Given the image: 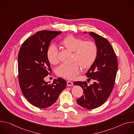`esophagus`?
<instances>
[{"label":"esophagus","instance_id":"obj_1","mask_svg":"<svg viewBox=\"0 0 134 134\" xmlns=\"http://www.w3.org/2000/svg\"><path fill=\"white\" fill-rule=\"evenodd\" d=\"M67 86H72L73 85V83L72 82H71V81H68L67 82Z\"/></svg>","mask_w":134,"mask_h":134}]
</instances>
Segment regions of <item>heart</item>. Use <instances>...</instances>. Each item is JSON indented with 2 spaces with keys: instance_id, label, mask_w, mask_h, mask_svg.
Listing matches in <instances>:
<instances>
[{
  "instance_id": "1",
  "label": "heart",
  "mask_w": 134,
  "mask_h": 134,
  "mask_svg": "<svg viewBox=\"0 0 134 134\" xmlns=\"http://www.w3.org/2000/svg\"><path fill=\"white\" fill-rule=\"evenodd\" d=\"M60 43L64 48L73 52L72 61L74 63L63 64L57 68L56 74L59 77L71 80L80 72V66L84 69L89 68L97 58L98 47L93 41H84L81 38L69 35L64 38ZM47 56L50 64H58V50L55 46L48 48Z\"/></svg>"
}]
</instances>
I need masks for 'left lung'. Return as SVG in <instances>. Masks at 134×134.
<instances>
[{
	"mask_svg": "<svg viewBox=\"0 0 134 134\" xmlns=\"http://www.w3.org/2000/svg\"><path fill=\"white\" fill-rule=\"evenodd\" d=\"M90 35L98 47V54L85 75L94 82L88 85L86 81H76L74 84L81 86L83 90V95L76 100L77 103L86 109H93L102 105L110 95L118 65L116 53L108 40L94 32H90Z\"/></svg>",
	"mask_w": 134,
	"mask_h": 134,
	"instance_id": "8db88e82",
	"label": "left lung"
}]
</instances>
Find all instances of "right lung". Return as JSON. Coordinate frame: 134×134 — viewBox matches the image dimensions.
Instances as JSON below:
<instances>
[{"label": "right lung", "instance_id": "1", "mask_svg": "<svg viewBox=\"0 0 134 134\" xmlns=\"http://www.w3.org/2000/svg\"><path fill=\"white\" fill-rule=\"evenodd\" d=\"M62 32L44 30L35 33L23 43L18 55V82L26 99L39 108L55 102L67 82L61 77L52 83L44 80L52 70L47 52L51 40Z\"/></svg>", "mask_w": 134, "mask_h": 134}]
</instances>
